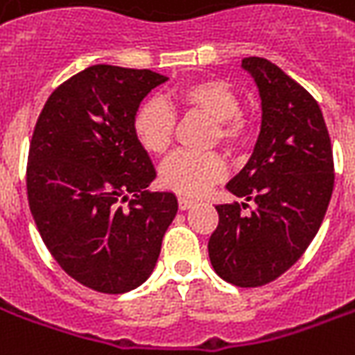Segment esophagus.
Wrapping results in <instances>:
<instances>
[{
    "mask_svg": "<svg viewBox=\"0 0 355 355\" xmlns=\"http://www.w3.org/2000/svg\"><path fill=\"white\" fill-rule=\"evenodd\" d=\"M196 203L193 200H190V198H184V196H178V207L182 209V211H186V209H190Z\"/></svg>",
    "mask_w": 355,
    "mask_h": 355,
    "instance_id": "1",
    "label": "esophagus"
}]
</instances>
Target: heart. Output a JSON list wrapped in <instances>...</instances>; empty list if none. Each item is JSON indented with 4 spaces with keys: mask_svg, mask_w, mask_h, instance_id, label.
<instances>
[{
    "mask_svg": "<svg viewBox=\"0 0 355 355\" xmlns=\"http://www.w3.org/2000/svg\"><path fill=\"white\" fill-rule=\"evenodd\" d=\"M173 108L182 112H201L215 121L213 140L226 146L239 144L247 132L241 114V102L236 91L218 80H200L186 83L171 93ZM175 131V114L165 101L152 96L140 104L132 116V132L139 144L150 154H163ZM224 171L223 157L215 152L198 154L178 150L159 167V180L182 196H200L216 182Z\"/></svg>",
    "mask_w": 355,
    "mask_h": 355,
    "instance_id": "obj_1",
    "label": "heart"
}]
</instances>
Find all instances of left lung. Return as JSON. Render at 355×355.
Here are the masks:
<instances>
[{
  "label": "left lung",
  "instance_id": "1",
  "mask_svg": "<svg viewBox=\"0 0 355 355\" xmlns=\"http://www.w3.org/2000/svg\"><path fill=\"white\" fill-rule=\"evenodd\" d=\"M257 83L262 121L253 154L226 184L253 201L216 205L218 226L209 259L224 282L259 287L274 282L302 257L320 230L333 193V150L318 102L266 58L241 60Z\"/></svg>",
  "mask_w": 355,
  "mask_h": 355
}]
</instances>
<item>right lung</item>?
I'll return each instance as SVG.
<instances>
[{"mask_svg": "<svg viewBox=\"0 0 355 355\" xmlns=\"http://www.w3.org/2000/svg\"><path fill=\"white\" fill-rule=\"evenodd\" d=\"M167 80L89 66L53 91L35 123L26 173L35 226L66 274L98 293L146 282L178 211L173 192H146L157 175L132 132L140 102Z\"/></svg>", "mask_w": 355, "mask_h": 355, "instance_id": "add662e5", "label": "right lung"}]
</instances>
